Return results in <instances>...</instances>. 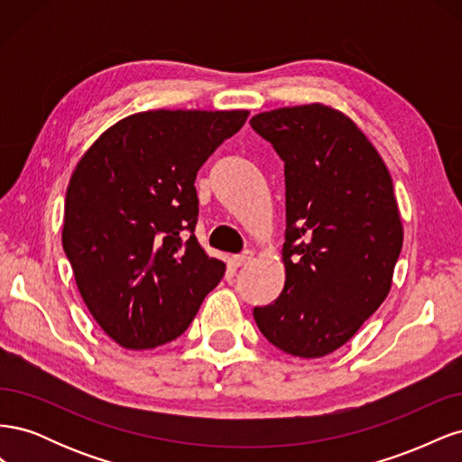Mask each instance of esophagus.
Returning a JSON list of instances; mask_svg holds the SVG:
<instances>
[{
  "instance_id": "obj_1",
  "label": "esophagus",
  "mask_w": 462,
  "mask_h": 462,
  "mask_svg": "<svg viewBox=\"0 0 462 462\" xmlns=\"http://www.w3.org/2000/svg\"><path fill=\"white\" fill-rule=\"evenodd\" d=\"M250 260H253V253H245V254H239V256H233L231 263L235 265V268H241V265L248 263Z\"/></svg>"
}]
</instances>
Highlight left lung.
Returning a JSON list of instances; mask_svg holds the SVG:
<instances>
[{
    "mask_svg": "<svg viewBox=\"0 0 462 462\" xmlns=\"http://www.w3.org/2000/svg\"><path fill=\"white\" fill-rule=\"evenodd\" d=\"M285 162V287L254 319L283 353L337 351L389 295L402 246L393 180L368 136L326 104L250 119Z\"/></svg>",
    "mask_w": 462,
    "mask_h": 462,
    "instance_id": "obj_1",
    "label": "left lung"
}]
</instances>
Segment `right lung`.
Instances as JSON below:
<instances>
[{
	"instance_id": "add662e5",
	"label": "right lung",
	"mask_w": 462,
	"mask_h": 462,
	"mask_svg": "<svg viewBox=\"0 0 462 462\" xmlns=\"http://www.w3.org/2000/svg\"><path fill=\"white\" fill-rule=\"evenodd\" d=\"M246 117V109L141 111L111 125L79 160L61 243L88 312L123 348L179 337L226 273L194 235V180Z\"/></svg>"
}]
</instances>
